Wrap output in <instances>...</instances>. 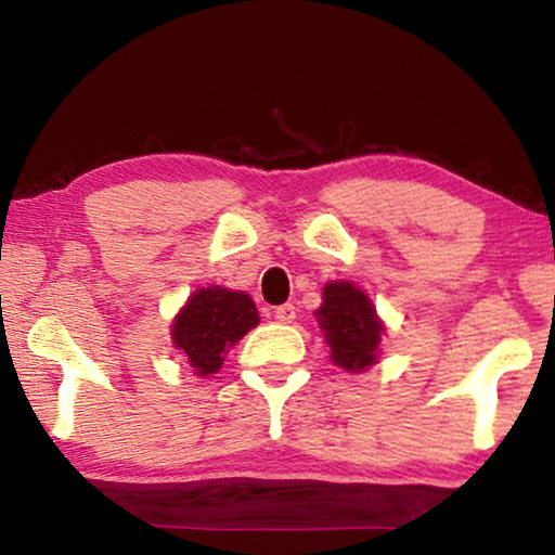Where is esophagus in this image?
Wrapping results in <instances>:
<instances>
[{
  "instance_id": "obj_1",
  "label": "esophagus",
  "mask_w": 555,
  "mask_h": 555,
  "mask_svg": "<svg viewBox=\"0 0 555 555\" xmlns=\"http://www.w3.org/2000/svg\"><path fill=\"white\" fill-rule=\"evenodd\" d=\"M275 321H280V323H293L295 321V306H293V302H285V306L275 308Z\"/></svg>"
}]
</instances>
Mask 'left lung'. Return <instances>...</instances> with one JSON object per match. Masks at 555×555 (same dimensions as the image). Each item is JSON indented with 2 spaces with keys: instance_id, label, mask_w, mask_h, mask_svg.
<instances>
[{
  "instance_id": "left-lung-1",
  "label": "left lung",
  "mask_w": 555,
  "mask_h": 555,
  "mask_svg": "<svg viewBox=\"0 0 555 555\" xmlns=\"http://www.w3.org/2000/svg\"><path fill=\"white\" fill-rule=\"evenodd\" d=\"M331 361L348 374L366 371L378 361V346L386 333L374 302L348 280H331L323 287V302L315 310Z\"/></svg>"
}]
</instances>
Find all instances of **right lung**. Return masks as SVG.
I'll return each instance as SVG.
<instances>
[{"label": "right lung", "instance_id": "add662e5", "mask_svg": "<svg viewBox=\"0 0 555 555\" xmlns=\"http://www.w3.org/2000/svg\"><path fill=\"white\" fill-rule=\"evenodd\" d=\"M260 323L255 300L222 285L199 287L173 315L171 344L189 361L196 376L217 374L224 356Z\"/></svg>", "mask_w": 555, "mask_h": 555}]
</instances>
